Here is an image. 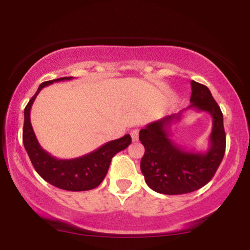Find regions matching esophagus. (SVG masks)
I'll return each mask as SVG.
<instances>
[{"instance_id": "1", "label": "esophagus", "mask_w": 250, "mask_h": 250, "mask_svg": "<svg viewBox=\"0 0 250 250\" xmlns=\"http://www.w3.org/2000/svg\"><path fill=\"white\" fill-rule=\"evenodd\" d=\"M130 136H131V140H133V142L139 141V129H134V130H131Z\"/></svg>"}]
</instances>
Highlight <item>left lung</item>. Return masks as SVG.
<instances>
[{
  "instance_id": "left-lung-1",
  "label": "left lung",
  "mask_w": 250,
  "mask_h": 250,
  "mask_svg": "<svg viewBox=\"0 0 250 250\" xmlns=\"http://www.w3.org/2000/svg\"><path fill=\"white\" fill-rule=\"evenodd\" d=\"M191 96L188 108L148 123L140 130L145 146L141 171L149 188L160 194L180 195L206 186L216 173L226 151V133L222 111L206 85L190 82ZM194 108L206 111L213 119V127L207 151H187L171 140V125L179 122L183 111Z\"/></svg>"
}]
</instances>
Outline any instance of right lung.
Segmentation results:
<instances>
[{
	"mask_svg": "<svg viewBox=\"0 0 250 250\" xmlns=\"http://www.w3.org/2000/svg\"><path fill=\"white\" fill-rule=\"evenodd\" d=\"M73 77L45 81L40 84L36 94L31 97L24 109L23 125V145L25 150L37 174L43 180L55 187L69 191H84L96 188L102 182L108 173L109 166L119 151L125 150L131 143L130 135L127 134L121 139L113 140L97 148L91 153L76 157V159L63 160L50 155L41 147L34 133L30 122V109L40 91L54 82L67 81Z\"/></svg>",
	"mask_w": 250,
	"mask_h": 250,
	"instance_id": "right-lung-1",
	"label": "right lung"
}]
</instances>
